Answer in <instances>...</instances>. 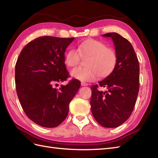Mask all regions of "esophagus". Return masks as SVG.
<instances>
[{
  "mask_svg": "<svg viewBox=\"0 0 158 158\" xmlns=\"http://www.w3.org/2000/svg\"><path fill=\"white\" fill-rule=\"evenodd\" d=\"M81 84L82 86H87V85H88V83H85V82H81Z\"/></svg>",
  "mask_w": 158,
  "mask_h": 158,
  "instance_id": "obj_1",
  "label": "esophagus"
}]
</instances>
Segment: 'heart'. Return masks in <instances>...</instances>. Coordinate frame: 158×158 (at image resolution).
<instances>
[{"label": "heart", "instance_id": "b5f03b06", "mask_svg": "<svg viewBox=\"0 0 158 158\" xmlns=\"http://www.w3.org/2000/svg\"><path fill=\"white\" fill-rule=\"evenodd\" d=\"M77 50L70 49L64 56V62L69 67H75L81 58L87 59L86 68L73 69L70 75L82 81H93L100 76L106 77L111 73L117 63L115 49L107 47L98 40L88 39L77 45Z\"/></svg>", "mask_w": 158, "mask_h": 158}]
</instances>
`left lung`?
I'll use <instances>...</instances> for the list:
<instances>
[{"mask_svg":"<svg viewBox=\"0 0 158 158\" xmlns=\"http://www.w3.org/2000/svg\"><path fill=\"white\" fill-rule=\"evenodd\" d=\"M111 37L117 54L113 71L99 85L91 87L90 105L93 116L105 127H116L129 118L135 108L139 90V63L128 40L116 32L103 35ZM100 86L106 87L100 91Z\"/></svg>","mask_w":158,"mask_h":158,"instance_id":"8db88e82","label":"left lung"}]
</instances>
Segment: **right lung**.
Masks as SVG:
<instances>
[{
	"mask_svg": "<svg viewBox=\"0 0 158 158\" xmlns=\"http://www.w3.org/2000/svg\"><path fill=\"white\" fill-rule=\"evenodd\" d=\"M74 39L40 36L29 42L17 60L15 79L19 102L28 118L42 127H57L66 119L69 103L81 85L73 79L59 89L53 87L69 77L64 52Z\"/></svg>",
	"mask_w": 158,
	"mask_h": 158,
	"instance_id": "obj_1",
	"label": "right lung"
}]
</instances>
